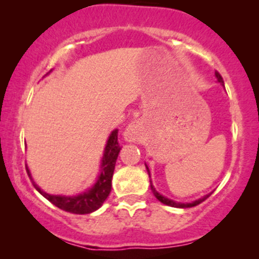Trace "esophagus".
I'll list each match as a JSON object with an SVG mask.
<instances>
[{"mask_svg":"<svg viewBox=\"0 0 259 259\" xmlns=\"http://www.w3.org/2000/svg\"><path fill=\"white\" fill-rule=\"evenodd\" d=\"M140 134H141V124H140L138 120H135L133 121V123H130L129 126L126 127L124 136H125L126 141L133 142L139 138Z\"/></svg>","mask_w":259,"mask_h":259,"instance_id":"1","label":"esophagus"}]
</instances>
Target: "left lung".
Wrapping results in <instances>:
<instances>
[{
	"mask_svg": "<svg viewBox=\"0 0 259 259\" xmlns=\"http://www.w3.org/2000/svg\"><path fill=\"white\" fill-rule=\"evenodd\" d=\"M215 78H217V80H218V82H221V85L224 86V81H223V78H222L221 74H219L218 72H215ZM145 165H146L148 177L151 178L150 169H148L146 163H145ZM150 184H151V190H152L153 195L156 196L157 200H158L159 202H162L163 204H167V206H170V207H177V208H190V207H195V206H197V204H200L201 202H203L204 200H207V198L209 197L210 195H212V192H210V194H207V195L202 196V197L198 198V200H195V201H192V202H186V203H183V202H177V201H174V200H170V198L165 197V196L160 195L159 192L157 191L156 189H154V186L152 185V181H151V179H150Z\"/></svg>",
	"mask_w": 259,
	"mask_h": 259,
	"instance_id": "1",
	"label": "left lung"
}]
</instances>
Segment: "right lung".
<instances>
[{
    "instance_id": "obj_1",
    "label": "right lung",
    "mask_w": 259,
    "mask_h": 259,
    "mask_svg": "<svg viewBox=\"0 0 259 259\" xmlns=\"http://www.w3.org/2000/svg\"><path fill=\"white\" fill-rule=\"evenodd\" d=\"M119 151L120 146L118 144V129H114L111 133V135L108 136V140L106 142L105 151H103L102 159H101L100 174L96 181L90 189L85 190L84 192L75 196L47 194L32 179L28 165H26V171H28L29 178L31 179L35 189L52 204H55L56 207L61 208L65 212L74 213V214H89V213L99 209L103 204V202L107 200L109 192H111L112 178Z\"/></svg>"
}]
</instances>
